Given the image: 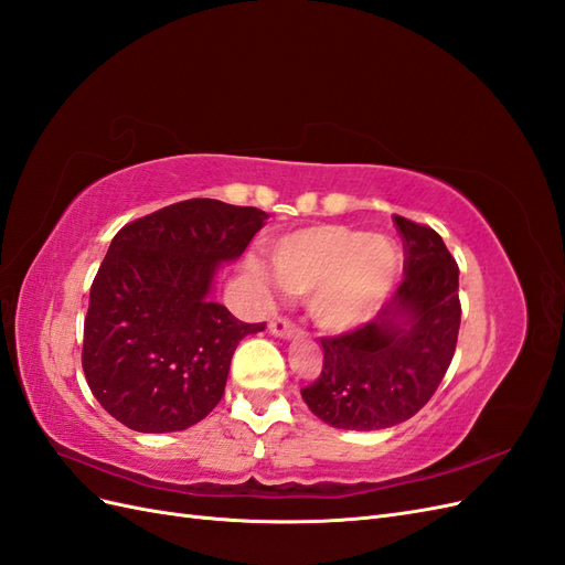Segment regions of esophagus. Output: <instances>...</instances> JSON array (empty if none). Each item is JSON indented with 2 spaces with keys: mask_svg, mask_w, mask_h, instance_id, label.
I'll list each match as a JSON object with an SVG mask.
<instances>
[{
  "mask_svg": "<svg viewBox=\"0 0 565 565\" xmlns=\"http://www.w3.org/2000/svg\"><path fill=\"white\" fill-rule=\"evenodd\" d=\"M268 330H270L273 337H280V339H295L299 334L295 324L285 320V318H273L270 324H268Z\"/></svg>",
  "mask_w": 565,
  "mask_h": 565,
  "instance_id": "obj_1",
  "label": "esophagus"
}]
</instances>
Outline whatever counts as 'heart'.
Returning <instances> with one entry per match:
<instances>
[{
    "mask_svg": "<svg viewBox=\"0 0 565 565\" xmlns=\"http://www.w3.org/2000/svg\"><path fill=\"white\" fill-rule=\"evenodd\" d=\"M273 270L280 285L306 297L320 330L341 334L380 313L398 280L401 254L388 237L349 226H309L273 243ZM252 278L268 282L259 262Z\"/></svg>",
    "mask_w": 565,
    "mask_h": 565,
    "instance_id": "b5f03b06",
    "label": "heart"
}]
</instances>
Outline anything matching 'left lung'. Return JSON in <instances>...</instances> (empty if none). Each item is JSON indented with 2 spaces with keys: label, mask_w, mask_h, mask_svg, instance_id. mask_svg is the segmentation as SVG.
<instances>
[{
  "label": "left lung",
  "mask_w": 565,
  "mask_h": 565,
  "mask_svg": "<svg viewBox=\"0 0 565 565\" xmlns=\"http://www.w3.org/2000/svg\"><path fill=\"white\" fill-rule=\"evenodd\" d=\"M405 249V278L374 320L324 337L322 372L301 388L311 413L334 429L396 426L429 403L446 377L459 332V268L443 237L393 216Z\"/></svg>",
  "instance_id": "1"
}]
</instances>
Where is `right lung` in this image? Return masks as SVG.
Returning a JSON list of instances; mask_svg holds the SVG:
<instances>
[{"label": "right lung", "instance_id": "add662e5", "mask_svg": "<svg viewBox=\"0 0 565 565\" xmlns=\"http://www.w3.org/2000/svg\"><path fill=\"white\" fill-rule=\"evenodd\" d=\"M268 214L198 198L119 231L84 318V377L108 415L141 434L183 431L224 396L241 339L264 322L237 320L212 299L216 268L235 262Z\"/></svg>", "mask_w": 565, "mask_h": 565}]
</instances>
